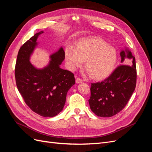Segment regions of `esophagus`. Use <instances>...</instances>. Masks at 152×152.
<instances>
[{
	"label": "esophagus",
	"instance_id": "34e87169",
	"mask_svg": "<svg viewBox=\"0 0 152 152\" xmlns=\"http://www.w3.org/2000/svg\"><path fill=\"white\" fill-rule=\"evenodd\" d=\"M83 82V80H82L80 78H79V77H78V78H77L76 79V82L77 84H79V83H82V82Z\"/></svg>",
	"mask_w": 152,
	"mask_h": 152
}]
</instances>
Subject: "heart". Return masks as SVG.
<instances>
[{
    "instance_id": "b5f03b06",
    "label": "heart",
    "mask_w": 152,
    "mask_h": 152,
    "mask_svg": "<svg viewBox=\"0 0 152 152\" xmlns=\"http://www.w3.org/2000/svg\"><path fill=\"white\" fill-rule=\"evenodd\" d=\"M65 59L69 69L75 70L85 61V68L92 79L101 80L112 72L117 59V50L103 40L85 38L76 43L73 49H65Z\"/></svg>"
}]
</instances>
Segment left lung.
<instances>
[{
	"instance_id": "8db88e82",
	"label": "left lung",
	"mask_w": 152,
	"mask_h": 152,
	"mask_svg": "<svg viewBox=\"0 0 152 152\" xmlns=\"http://www.w3.org/2000/svg\"><path fill=\"white\" fill-rule=\"evenodd\" d=\"M120 54L121 64L112 74L102 82L91 84L89 106L98 117H110L120 112L135 90L137 77L135 57L127 48L121 50ZM126 58L128 59L126 62Z\"/></svg>"
}]
</instances>
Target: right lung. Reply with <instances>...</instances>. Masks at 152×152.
I'll return each instance as SVG.
<instances>
[{
	"mask_svg": "<svg viewBox=\"0 0 152 152\" xmlns=\"http://www.w3.org/2000/svg\"><path fill=\"white\" fill-rule=\"evenodd\" d=\"M43 33L35 34L20 48L15 79L18 91L32 111L52 117L63 110L68 91L75 82L73 73L59 66L65 59L62 47L50 55L49 64L43 68H37L30 63L31 55L38 44L37 40Z\"/></svg>",
	"mask_w": 152,
	"mask_h": 152,
	"instance_id": "1",
	"label": "right lung"
}]
</instances>
